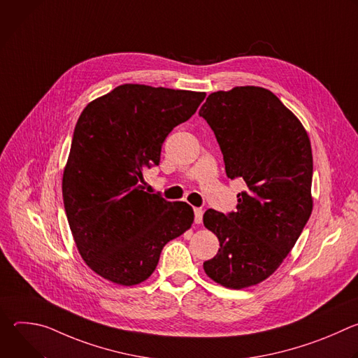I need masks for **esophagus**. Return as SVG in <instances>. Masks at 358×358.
Masks as SVG:
<instances>
[{
    "mask_svg": "<svg viewBox=\"0 0 358 358\" xmlns=\"http://www.w3.org/2000/svg\"><path fill=\"white\" fill-rule=\"evenodd\" d=\"M202 215H203L202 208H194V221H195V224L202 222Z\"/></svg>",
    "mask_w": 358,
    "mask_h": 358,
    "instance_id": "obj_1",
    "label": "esophagus"
}]
</instances>
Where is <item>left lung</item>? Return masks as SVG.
I'll return each instance as SVG.
<instances>
[{
  "label": "left lung",
  "instance_id": "obj_1",
  "mask_svg": "<svg viewBox=\"0 0 358 358\" xmlns=\"http://www.w3.org/2000/svg\"><path fill=\"white\" fill-rule=\"evenodd\" d=\"M199 116L214 130L227 176L248 187L238 194L236 213L203 214L221 246L203 271L229 289L258 285L280 266L310 218L309 134L276 94L259 86L214 92Z\"/></svg>",
  "mask_w": 358,
  "mask_h": 358
}]
</instances>
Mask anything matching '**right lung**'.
I'll use <instances>...</instances> for the list:
<instances>
[{"instance_id": "1", "label": "right lung", "mask_w": 358, "mask_h": 358, "mask_svg": "<svg viewBox=\"0 0 358 358\" xmlns=\"http://www.w3.org/2000/svg\"><path fill=\"white\" fill-rule=\"evenodd\" d=\"M206 92L126 83L83 109L64 170L62 195L86 265L116 285L155 272L167 242L191 228L187 202L143 191V170L159 166L169 133L187 122Z\"/></svg>"}]
</instances>
